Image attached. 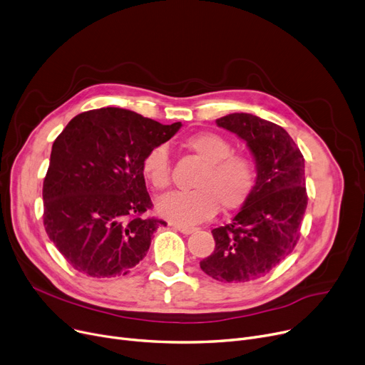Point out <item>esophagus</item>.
<instances>
[{"instance_id":"1","label":"esophagus","mask_w":365,"mask_h":365,"mask_svg":"<svg viewBox=\"0 0 365 365\" xmlns=\"http://www.w3.org/2000/svg\"><path fill=\"white\" fill-rule=\"evenodd\" d=\"M173 229H176V231H180L185 235L192 234L195 231V227H190V226H182V225H173Z\"/></svg>"}]
</instances>
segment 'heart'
<instances>
[{
  "label": "heart",
  "instance_id": "b5f03b06",
  "mask_svg": "<svg viewBox=\"0 0 365 365\" xmlns=\"http://www.w3.org/2000/svg\"><path fill=\"white\" fill-rule=\"evenodd\" d=\"M182 146L204 164L194 182L195 190L168 194L158 201V213L175 223L195 225L213 217L216 212H231L252 195L257 171L255 163L241 153H232L231 142L216 133H198ZM146 182L157 190L170 186L171 164L164 145L153 146L142 160Z\"/></svg>",
  "mask_w": 365,
  "mask_h": 365
}]
</instances>
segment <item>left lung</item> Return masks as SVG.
Returning a JSON list of instances; mask_svg holds the SVG:
<instances>
[{
  "instance_id": "8db88e82",
  "label": "left lung",
  "mask_w": 365,
  "mask_h": 365,
  "mask_svg": "<svg viewBox=\"0 0 365 365\" xmlns=\"http://www.w3.org/2000/svg\"><path fill=\"white\" fill-rule=\"evenodd\" d=\"M216 123L247 143L257 179L232 222L212 231L215 252L200 266L217 281L248 282L274 269L300 238L308 205L304 158L289 133L256 115L229 113Z\"/></svg>"
}]
</instances>
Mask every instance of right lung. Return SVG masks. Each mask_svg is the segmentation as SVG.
Here are the masks:
<instances>
[{
  "label": "right lung",
  "mask_w": 365,
  "mask_h": 365,
  "mask_svg": "<svg viewBox=\"0 0 365 365\" xmlns=\"http://www.w3.org/2000/svg\"><path fill=\"white\" fill-rule=\"evenodd\" d=\"M182 123L102 108L73 117L53 143L43 185L46 232L73 269L93 278L127 275L148 253L160 225L142 160Z\"/></svg>",
  "instance_id": "1"
}]
</instances>
